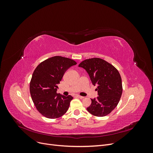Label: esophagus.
<instances>
[{"instance_id":"1","label":"esophagus","mask_w":153,"mask_h":153,"mask_svg":"<svg viewBox=\"0 0 153 153\" xmlns=\"http://www.w3.org/2000/svg\"><path fill=\"white\" fill-rule=\"evenodd\" d=\"M76 98H80V99H83V98H84V97L81 96L80 95H76Z\"/></svg>"}]
</instances>
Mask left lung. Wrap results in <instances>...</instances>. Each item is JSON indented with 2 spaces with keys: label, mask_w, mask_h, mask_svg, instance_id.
Wrapping results in <instances>:
<instances>
[{
  "label": "left lung",
  "mask_w": 153,
  "mask_h": 153,
  "mask_svg": "<svg viewBox=\"0 0 153 153\" xmlns=\"http://www.w3.org/2000/svg\"><path fill=\"white\" fill-rule=\"evenodd\" d=\"M78 66L87 71L92 84L98 85L96 90L99 96L91 99L87 111L96 117L107 115L116 107L122 95V80L118 70L109 62L97 57L85 59Z\"/></svg>",
  "instance_id": "1"
}]
</instances>
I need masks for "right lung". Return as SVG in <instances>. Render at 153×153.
<instances>
[{"instance_id":"obj_1","label":"right lung","mask_w":153,"mask_h":153,"mask_svg":"<svg viewBox=\"0 0 153 153\" xmlns=\"http://www.w3.org/2000/svg\"><path fill=\"white\" fill-rule=\"evenodd\" d=\"M75 64L73 59L54 56L41 62L34 71L30 93L36 109L45 117L59 118L68 110L73 97L57 93V84L67 69Z\"/></svg>"}]
</instances>
